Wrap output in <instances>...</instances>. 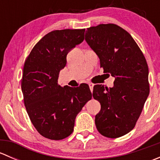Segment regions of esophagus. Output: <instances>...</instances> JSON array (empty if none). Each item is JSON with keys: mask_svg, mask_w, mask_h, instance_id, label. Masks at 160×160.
I'll return each instance as SVG.
<instances>
[{"mask_svg": "<svg viewBox=\"0 0 160 160\" xmlns=\"http://www.w3.org/2000/svg\"><path fill=\"white\" fill-rule=\"evenodd\" d=\"M89 84V87H90V89L91 90V92H93V83H88Z\"/></svg>", "mask_w": 160, "mask_h": 160, "instance_id": "34e87169", "label": "esophagus"}]
</instances>
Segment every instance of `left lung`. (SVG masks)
<instances>
[{"instance_id":"left-lung-1","label":"left lung","mask_w":160,"mask_h":160,"mask_svg":"<svg viewBox=\"0 0 160 160\" xmlns=\"http://www.w3.org/2000/svg\"><path fill=\"white\" fill-rule=\"evenodd\" d=\"M85 40L98 55L104 72L115 78L114 87H93L101 104L95 116L98 132L118 138L135 127L149 93V68L144 55L131 35L114 24L88 28Z\"/></svg>"}]
</instances>
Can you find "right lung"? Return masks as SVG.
I'll return each mask as SVG.
<instances>
[{
	"label": "right lung",
	"instance_id": "obj_1",
	"mask_svg": "<svg viewBox=\"0 0 160 160\" xmlns=\"http://www.w3.org/2000/svg\"><path fill=\"white\" fill-rule=\"evenodd\" d=\"M85 29L56 30L37 42L24 64L22 90L30 120L38 133L60 140L73 132L75 119L91 99L87 83L77 88L58 83L67 56L84 39Z\"/></svg>",
	"mask_w": 160,
	"mask_h": 160
}]
</instances>
